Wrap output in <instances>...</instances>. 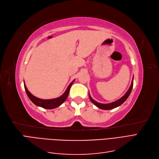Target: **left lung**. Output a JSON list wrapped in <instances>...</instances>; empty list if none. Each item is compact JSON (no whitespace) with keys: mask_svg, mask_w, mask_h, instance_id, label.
Returning <instances> with one entry per match:
<instances>
[{"mask_svg":"<svg viewBox=\"0 0 159 159\" xmlns=\"http://www.w3.org/2000/svg\"><path fill=\"white\" fill-rule=\"evenodd\" d=\"M133 80H134V77H133V79L132 80L131 85H130V88H129V89L127 91V92L125 94V96H123L121 98H120L119 99H118V100H116V101H115L114 102L110 103H99V102L95 101L94 99H93L92 98V97L90 95V93H89V98L90 99L91 102L93 104H94L96 106H97L99 109H104V110H109V109H114L115 107H117L120 106V105H122L123 103H124L126 100L127 98H128V96H130V93H131V91L132 90V87H133Z\"/></svg>","mask_w":159,"mask_h":159,"instance_id":"8db88e82","label":"left lung"}]
</instances>
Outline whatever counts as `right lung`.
<instances>
[{
	"label": "right lung",
	"instance_id": "obj_1",
	"mask_svg": "<svg viewBox=\"0 0 159 159\" xmlns=\"http://www.w3.org/2000/svg\"><path fill=\"white\" fill-rule=\"evenodd\" d=\"M74 81H75V80H73L72 83H70V84L68 86L67 90H66V92H64L63 95H61L60 97H59V98H57L55 99H40V98L35 97L29 92V90H27V87L25 84V83H24V87H25V92L27 93L29 98L31 99V101L34 105H36L37 106L41 107L44 108V109H54V108L59 107L60 105H61L66 100V99L67 98L68 95H69L70 88L73 84Z\"/></svg>",
	"mask_w": 159,
	"mask_h": 159
}]
</instances>
